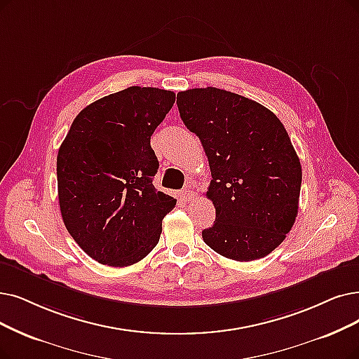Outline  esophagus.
Returning <instances> with one entry per match:
<instances>
[{
  "label": "esophagus",
  "instance_id": "esophagus-1",
  "mask_svg": "<svg viewBox=\"0 0 359 359\" xmlns=\"http://www.w3.org/2000/svg\"><path fill=\"white\" fill-rule=\"evenodd\" d=\"M180 197H181V200H182L184 203H189V202H191V200L194 198V190L189 185V187H185L184 190H181Z\"/></svg>",
  "mask_w": 359,
  "mask_h": 359
}]
</instances>
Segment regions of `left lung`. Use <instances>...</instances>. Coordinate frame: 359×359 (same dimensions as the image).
I'll return each instance as SVG.
<instances>
[{
    "instance_id": "1",
    "label": "left lung",
    "mask_w": 359,
    "mask_h": 359,
    "mask_svg": "<svg viewBox=\"0 0 359 359\" xmlns=\"http://www.w3.org/2000/svg\"><path fill=\"white\" fill-rule=\"evenodd\" d=\"M177 104L212 172L206 197L217 218L205 243L228 259H261L297 217L302 168L287 131L262 104L219 88L181 91Z\"/></svg>"
}]
</instances>
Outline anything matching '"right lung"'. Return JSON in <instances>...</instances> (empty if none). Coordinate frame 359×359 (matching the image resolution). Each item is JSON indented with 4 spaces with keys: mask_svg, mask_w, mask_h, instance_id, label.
<instances>
[{
    "mask_svg": "<svg viewBox=\"0 0 359 359\" xmlns=\"http://www.w3.org/2000/svg\"><path fill=\"white\" fill-rule=\"evenodd\" d=\"M174 103L172 91L130 87L81 110L62 142V218L79 248L100 264L128 266L146 257L177 205L154 189L159 162L150 146Z\"/></svg>",
    "mask_w": 359,
    "mask_h": 359,
    "instance_id": "obj_1",
    "label": "right lung"
}]
</instances>
